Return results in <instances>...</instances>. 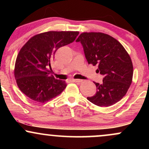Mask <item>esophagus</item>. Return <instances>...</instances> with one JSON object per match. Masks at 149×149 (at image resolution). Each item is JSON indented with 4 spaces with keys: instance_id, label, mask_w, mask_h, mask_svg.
Returning a JSON list of instances; mask_svg holds the SVG:
<instances>
[{
    "instance_id": "obj_1",
    "label": "esophagus",
    "mask_w": 149,
    "mask_h": 149,
    "mask_svg": "<svg viewBox=\"0 0 149 149\" xmlns=\"http://www.w3.org/2000/svg\"><path fill=\"white\" fill-rule=\"evenodd\" d=\"M72 81L73 82H75V83H80V82H82V80H80V79H72Z\"/></svg>"
}]
</instances>
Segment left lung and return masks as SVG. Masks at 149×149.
<instances>
[{
	"mask_svg": "<svg viewBox=\"0 0 149 149\" xmlns=\"http://www.w3.org/2000/svg\"><path fill=\"white\" fill-rule=\"evenodd\" d=\"M83 47L88 64L97 65L104 76L102 83H95L97 92L87 97L99 107H110L127 93L133 76V66L127 51L116 39L103 33H83L77 38Z\"/></svg>",
	"mask_w": 149,
	"mask_h": 149,
	"instance_id": "1",
	"label": "left lung"
}]
</instances>
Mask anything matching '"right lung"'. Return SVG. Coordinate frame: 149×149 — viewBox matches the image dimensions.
Wrapping results in <instances>:
<instances>
[{
  "label": "right lung",
  "instance_id": "right-lung-1",
  "mask_svg": "<svg viewBox=\"0 0 149 149\" xmlns=\"http://www.w3.org/2000/svg\"><path fill=\"white\" fill-rule=\"evenodd\" d=\"M78 34V31L45 32L34 36L22 47L15 62V77L25 95L43 103L62 92L66 83L50 75V64L56 51L73 42Z\"/></svg>",
  "mask_w": 149,
  "mask_h": 149
}]
</instances>
